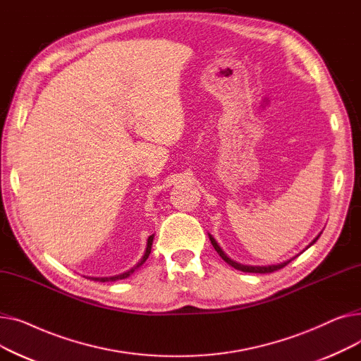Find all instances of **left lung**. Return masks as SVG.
Wrapping results in <instances>:
<instances>
[{
	"instance_id": "left-lung-1",
	"label": "left lung",
	"mask_w": 361,
	"mask_h": 361,
	"mask_svg": "<svg viewBox=\"0 0 361 361\" xmlns=\"http://www.w3.org/2000/svg\"><path fill=\"white\" fill-rule=\"evenodd\" d=\"M322 234V233H320ZM320 234L309 244V247L312 244H314L316 241H317V238L320 237ZM209 240H211V243H212V245L215 247V250L218 252V255L228 263V264H231L233 268H235V269H238V271H243V272H253V274H271V272H275V271H278V269H281V268H283V267H287V264L293 260V259H290V260H287V262H283V263H279V264H271V267H247V264H240V263H237V262H234V260H231L230 257H226L225 256V253L221 250V247L218 245V243L215 241V238L212 237V235H209ZM307 249V247H306Z\"/></svg>"
}]
</instances>
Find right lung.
Segmentation results:
<instances>
[{
    "label": "right lung",
    "mask_w": 361,
    "mask_h": 361,
    "mask_svg": "<svg viewBox=\"0 0 361 361\" xmlns=\"http://www.w3.org/2000/svg\"><path fill=\"white\" fill-rule=\"evenodd\" d=\"M152 241H154V235H150L149 238H147V244H146V252H145V255H143V257H142V260L136 264L135 268H131L130 271H127V272H124V274H121V275H116V276H109V278H90V279H93V281H101V282H105V281H118V279H124V278H127V276H130L133 272H135L139 267H142V264L145 263V260L149 257V255H150V249H152Z\"/></svg>",
    "instance_id": "right-lung-1"
}]
</instances>
